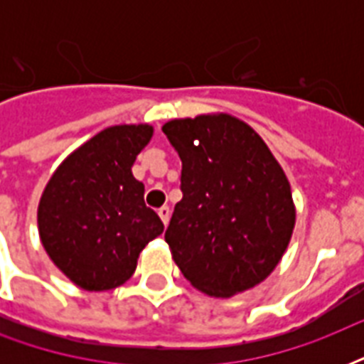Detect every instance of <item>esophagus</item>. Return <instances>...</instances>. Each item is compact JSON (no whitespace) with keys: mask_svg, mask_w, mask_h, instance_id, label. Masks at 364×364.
Returning <instances> with one entry per match:
<instances>
[{"mask_svg":"<svg viewBox=\"0 0 364 364\" xmlns=\"http://www.w3.org/2000/svg\"><path fill=\"white\" fill-rule=\"evenodd\" d=\"M170 208H168V205H162V208H160L159 210V215H160V219H162V223H164V225H168V221H170Z\"/></svg>","mask_w":364,"mask_h":364,"instance_id":"1","label":"esophagus"}]
</instances>
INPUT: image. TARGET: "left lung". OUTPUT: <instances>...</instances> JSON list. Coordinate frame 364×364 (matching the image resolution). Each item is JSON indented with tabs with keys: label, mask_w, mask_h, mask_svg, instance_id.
<instances>
[{
	"label": "left lung",
	"mask_w": 364,
	"mask_h": 364,
	"mask_svg": "<svg viewBox=\"0 0 364 364\" xmlns=\"http://www.w3.org/2000/svg\"><path fill=\"white\" fill-rule=\"evenodd\" d=\"M162 132L181 159V202L166 242L179 270L211 296L260 283L294 227L291 187L270 149L228 115L170 121Z\"/></svg>",
	"instance_id": "8db88e82"
}]
</instances>
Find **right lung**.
Wrapping results in <instances>:
<instances>
[{
  "mask_svg": "<svg viewBox=\"0 0 364 364\" xmlns=\"http://www.w3.org/2000/svg\"><path fill=\"white\" fill-rule=\"evenodd\" d=\"M153 136L147 124L105 128L54 171L39 202L41 242L53 262L87 291L130 279L137 257L164 225L145 205L132 164Z\"/></svg>",
  "mask_w": 364,
  "mask_h": 364,
  "instance_id": "obj_1",
  "label": "right lung"
}]
</instances>
